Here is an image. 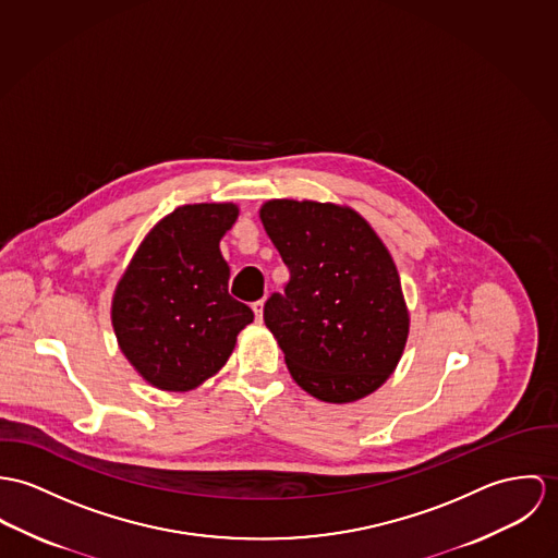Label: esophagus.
Listing matches in <instances>:
<instances>
[{"mask_svg": "<svg viewBox=\"0 0 558 558\" xmlns=\"http://www.w3.org/2000/svg\"><path fill=\"white\" fill-rule=\"evenodd\" d=\"M263 306H265V302H263V300H258V302H254V304H252L254 316H256V320H258V323L263 320Z\"/></svg>", "mask_w": 558, "mask_h": 558, "instance_id": "34e87169", "label": "esophagus"}]
</instances>
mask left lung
Segmentation results:
<instances>
[{"mask_svg": "<svg viewBox=\"0 0 558 558\" xmlns=\"http://www.w3.org/2000/svg\"><path fill=\"white\" fill-rule=\"evenodd\" d=\"M260 222L291 271L263 318L295 383L323 402H355L396 371L409 310L396 263L351 207L274 198Z\"/></svg>", "mask_w": 558, "mask_h": 558, "instance_id": "8db88e82", "label": "left lung"}]
</instances>
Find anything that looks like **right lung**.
I'll list each match as a JSON object with an SVG mask.
<instances>
[{
  "mask_svg": "<svg viewBox=\"0 0 558 558\" xmlns=\"http://www.w3.org/2000/svg\"><path fill=\"white\" fill-rule=\"evenodd\" d=\"M233 203L182 205L141 242L118 282L111 320L125 360L162 391H190L220 371L252 310L229 295L220 240Z\"/></svg>",
  "mask_w": 558,
  "mask_h": 558,
  "instance_id": "obj_1",
  "label": "right lung"
}]
</instances>
